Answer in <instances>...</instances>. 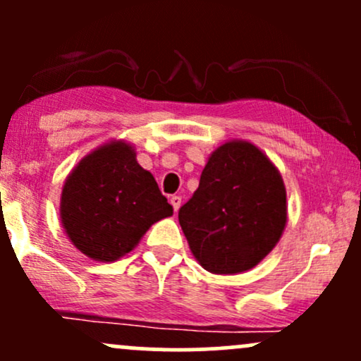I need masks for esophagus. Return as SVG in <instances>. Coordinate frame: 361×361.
Here are the masks:
<instances>
[{
  "label": "esophagus",
  "instance_id": "esophagus-1",
  "mask_svg": "<svg viewBox=\"0 0 361 361\" xmlns=\"http://www.w3.org/2000/svg\"><path fill=\"white\" fill-rule=\"evenodd\" d=\"M169 204L173 205V210L176 212V210L180 209V205H181V197H178V195H173V197L169 198Z\"/></svg>",
  "mask_w": 361,
  "mask_h": 361
}]
</instances>
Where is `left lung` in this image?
<instances>
[{
  "label": "left lung",
  "mask_w": 361,
  "mask_h": 361,
  "mask_svg": "<svg viewBox=\"0 0 361 361\" xmlns=\"http://www.w3.org/2000/svg\"><path fill=\"white\" fill-rule=\"evenodd\" d=\"M198 263L231 275L258 264L287 222L279 169L250 142H226L209 157L197 192L178 212Z\"/></svg>",
  "instance_id": "obj_1"
}]
</instances>
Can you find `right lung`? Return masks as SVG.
<instances>
[{"label":"right lung","instance_id":"obj_1","mask_svg":"<svg viewBox=\"0 0 361 361\" xmlns=\"http://www.w3.org/2000/svg\"><path fill=\"white\" fill-rule=\"evenodd\" d=\"M173 215L154 176L139 166L128 144H106L66 180L61 219L74 246L97 261L134 250L152 224Z\"/></svg>","mask_w":361,"mask_h":361}]
</instances>
